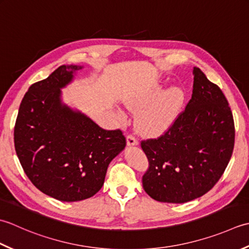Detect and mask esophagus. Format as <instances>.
Instances as JSON below:
<instances>
[{"label": "esophagus", "instance_id": "34e87169", "mask_svg": "<svg viewBox=\"0 0 249 249\" xmlns=\"http://www.w3.org/2000/svg\"><path fill=\"white\" fill-rule=\"evenodd\" d=\"M126 144H128V146H134V145H138L139 142L135 139L134 135L130 134L126 136Z\"/></svg>", "mask_w": 249, "mask_h": 249}]
</instances>
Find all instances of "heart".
<instances>
[{"mask_svg":"<svg viewBox=\"0 0 249 249\" xmlns=\"http://www.w3.org/2000/svg\"><path fill=\"white\" fill-rule=\"evenodd\" d=\"M160 91V88H157L146 95L128 102L130 109L142 110L136 124L139 130L145 134L158 135L164 132L174 123L184 104L185 94L180 88H171L159 95Z\"/></svg>","mask_w":249,"mask_h":249,"instance_id":"heart-1","label":"heart"}]
</instances>
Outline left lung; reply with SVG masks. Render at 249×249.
Returning a JSON list of instances; mask_svg holds the SVG:
<instances>
[{
	"label": "left lung",
	"mask_w": 249,
	"mask_h": 249,
	"mask_svg": "<svg viewBox=\"0 0 249 249\" xmlns=\"http://www.w3.org/2000/svg\"><path fill=\"white\" fill-rule=\"evenodd\" d=\"M194 89L185 109L157 139L141 142L148 159L143 188L154 200L185 203L220 179L234 148V120L221 89L194 68Z\"/></svg>",
	"instance_id": "obj_1"
}]
</instances>
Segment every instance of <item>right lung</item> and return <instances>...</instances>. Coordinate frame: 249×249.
<instances>
[{
	"label": "right lung",
	"instance_id": "right-lung-1",
	"mask_svg": "<svg viewBox=\"0 0 249 249\" xmlns=\"http://www.w3.org/2000/svg\"><path fill=\"white\" fill-rule=\"evenodd\" d=\"M77 65H61L33 84L20 104L15 149L24 173L43 194L64 202L94 196L108 164L125 147L121 130H104L87 116L61 103V88Z\"/></svg>",
	"mask_w": 249,
	"mask_h": 249
}]
</instances>
